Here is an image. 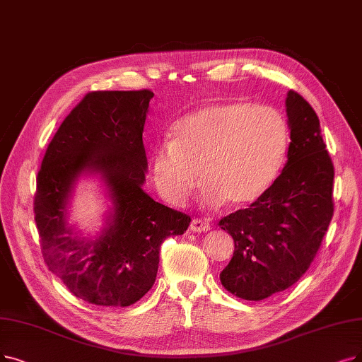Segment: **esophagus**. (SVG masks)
Instances as JSON below:
<instances>
[{"mask_svg": "<svg viewBox=\"0 0 362 362\" xmlns=\"http://www.w3.org/2000/svg\"><path fill=\"white\" fill-rule=\"evenodd\" d=\"M211 228L209 223L200 220V218H194L190 224V230L194 231V233H202V231H208Z\"/></svg>", "mask_w": 362, "mask_h": 362, "instance_id": "obj_1", "label": "esophagus"}]
</instances>
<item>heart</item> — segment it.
<instances>
[{"instance_id": "heart-1", "label": "heart", "mask_w": 362, "mask_h": 362, "mask_svg": "<svg viewBox=\"0 0 362 362\" xmlns=\"http://www.w3.org/2000/svg\"><path fill=\"white\" fill-rule=\"evenodd\" d=\"M288 144V122L278 108L245 100L209 104L177 122L172 141L156 148L153 180L173 205L185 204L197 177L208 206L227 200L235 206L250 205L276 181Z\"/></svg>"}]
</instances>
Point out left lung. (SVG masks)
I'll use <instances>...</instances> for the list:
<instances>
[{
    "mask_svg": "<svg viewBox=\"0 0 362 362\" xmlns=\"http://www.w3.org/2000/svg\"><path fill=\"white\" fill-rule=\"evenodd\" d=\"M285 107L291 142L281 175L250 208L218 223L235 240L220 279L243 300H264L294 285L313 262L334 212V166L320 119L294 90Z\"/></svg>",
    "mask_w": 362,
    "mask_h": 362,
    "instance_id": "left-lung-1",
    "label": "left lung"
}]
</instances>
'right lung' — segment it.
I'll use <instances>...</instances> for the list:
<instances>
[{"label":"right lung","mask_w":362,"mask_h":362,"mask_svg":"<svg viewBox=\"0 0 362 362\" xmlns=\"http://www.w3.org/2000/svg\"><path fill=\"white\" fill-rule=\"evenodd\" d=\"M153 96L147 89L88 93L57 129L38 170L34 214L42 257L72 294L96 306L126 308L146 296L160 245L192 221L142 190L148 166L142 132ZM84 173H98L113 202L95 240L80 238L66 223Z\"/></svg>","instance_id":"obj_1"}]
</instances>
